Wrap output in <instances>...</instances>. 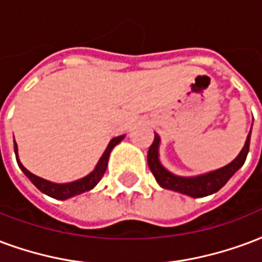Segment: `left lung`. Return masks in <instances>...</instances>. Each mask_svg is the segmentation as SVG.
<instances>
[{
    "instance_id": "left-lung-1",
    "label": "left lung",
    "mask_w": 262,
    "mask_h": 262,
    "mask_svg": "<svg viewBox=\"0 0 262 262\" xmlns=\"http://www.w3.org/2000/svg\"><path fill=\"white\" fill-rule=\"evenodd\" d=\"M250 136H251V130L247 135L246 139L245 147L242 148L240 154L234 158L230 164L222 166L220 169L211 170L208 173L199 176H178L173 175L172 172L165 169L161 165L160 158H158V148H160V136L154 135V141L148 148V154H147V162L150 166L152 175L158 182V185L164 189L168 190L178 191L182 194L190 195V197H205V195L214 194L216 191L222 189L226 182L232 178V176L237 172V170L243 166L247 154H249L250 148Z\"/></svg>"
}]
</instances>
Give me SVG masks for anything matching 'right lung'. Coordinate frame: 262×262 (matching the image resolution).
I'll return each mask as SVG.
<instances>
[{
	"label": "right lung",
	"mask_w": 262,
	"mask_h": 262,
	"mask_svg": "<svg viewBox=\"0 0 262 262\" xmlns=\"http://www.w3.org/2000/svg\"><path fill=\"white\" fill-rule=\"evenodd\" d=\"M123 136H118L114 137L111 141H110V144L104 151V154L100 158V161L97 162L96 168L93 172H90L89 175L82 178V179L75 180V182H71V183H54V182H50V180L42 179V178H38L34 173H32L30 170H28L25 166L22 165V162L19 161V157H17V144L13 140V148H15V154H16V161H17V165L19 168L23 170V173L28 176L29 180L32 182L33 185L37 187L38 190L42 191L44 194L50 195L52 199H57V200H67V199H71L73 195L77 194H82L84 191L92 190L93 187L101 180V178L104 176L106 170V166H108V158H110V154H111L112 148L118 144V143H121L123 140Z\"/></svg>",
	"instance_id": "add662e5"
}]
</instances>
